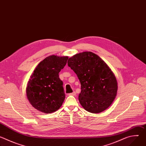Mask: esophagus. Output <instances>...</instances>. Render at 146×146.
Instances as JSON below:
<instances>
[{"instance_id": "obj_1", "label": "esophagus", "mask_w": 146, "mask_h": 146, "mask_svg": "<svg viewBox=\"0 0 146 146\" xmlns=\"http://www.w3.org/2000/svg\"><path fill=\"white\" fill-rule=\"evenodd\" d=\"M69 95H70V96H76V92L74 91V92H72V93L69 94Z\"/></svg>"}]
</instances>
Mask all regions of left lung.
Here are the masks:
<instances>
[{
	"label": "left lung",
	"mask_w": 146,
	"mask_h": 146,
	"mask_svg": "<svg viewBox=\"0 0 146 146\" xmlns=\"http://www.w3.org/2000/svg\"><path fill=\"white\" fill-rule=\"evenodd\" d=\"M68 65L80 81L78 100L82 108L92 113L107 109L115 98L118 86L115 76L104 60L86 51L69 58Z\"/></svg>",
	"instance_id": "left-lung-1"
}]
</instances>
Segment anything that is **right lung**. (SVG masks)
<instances>
[{"mask_svg":"<svg viewBox=\"0 0 146 146\" xmlns=\"http://www.w3.org/2000/svg\"><path fill=\"white\" fill-rule=\"evenodd\" d=\"M68 56L51 55L41 61L28 82L27 98L32 106L44 113L58 110L65 94L59 73L67 63Z\"/></svg>","mask_w":146,"mask_h":146,"instance_id":"right-lung-1","label":"right lung"}]
</instances>
